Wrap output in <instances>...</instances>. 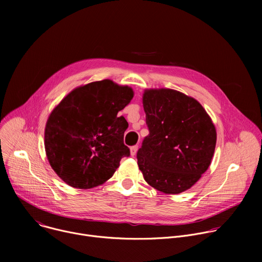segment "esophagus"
<instances>
[{
  "instance_id": "obj_1",
  "label": "esophagus",
  "mask_w": 262,
  "mask_h": 262,
  "mask_svg": "<svg viewBox=\"0 0 262 262\" xmlns=\"http://www.w3.org/2000/svg\"><path fill=\"white\" fill-rule=\"evenodd\" d=\"M137 151H138V146H137V145L130 147V156H132V157H135L136 154H137Z\"/></svg>"
}]
</instances>
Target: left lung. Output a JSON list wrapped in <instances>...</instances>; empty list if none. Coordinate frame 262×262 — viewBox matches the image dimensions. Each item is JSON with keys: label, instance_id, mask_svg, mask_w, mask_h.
Masks as SVG:
<instances>
[{"label": "left lung", "instance_id": "left-lung-1", "mask_svg": "<svg viewBox=\"0 0 262 262\" xmlns=\"http://www.w3.org/2000/svg\"><path fill=\"white\" fill-rule=\"evenodd\" d=\"M143 106L149 135L138 150L146 182L165 194L189 190L208 169L216 132L204 107L173 89H148Z\"/></svg>", "mask_w": 262, "mask_h": 262}]
</instances>
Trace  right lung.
I'll return each mask as SVG.
<instances>
[{"label": "right lung", "mask_w": 262, "mask_h": 262, "mask_svg": "<svg viewBox=\"0 0 262 262\" xmlns=\"http://www.w3.org/2000/svg\"><path fill=\"white\" fill-rule=\"evenodd\" d=\"M134 91L111 80L73 89L52 111L45 130V148L56 174L76 189H92L115 173L129 148L123 137L128 123L118 112Z\"/></svg>", "instance_id": "right-lung-1"}]
</instances>
